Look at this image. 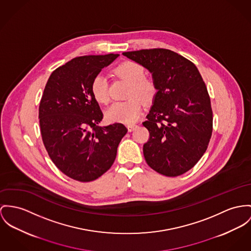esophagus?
<instances>
[{
  "mask_svg": "<svg viewBox=\"0 0 251 251\" xmlns=\"http://www.w3.org/2000/svg\"><path fill=\"white\" fill-rule=\"evenodd\" d=\"M135 127H136L135 124H129V125H127V128H128L129 132H132V131L135 129Z\"/></svg>",
  "mask_w": 251,
  "mask_h": 251,
  "instance_id": "1",
  "label": "esophagus"
}]
</instances>
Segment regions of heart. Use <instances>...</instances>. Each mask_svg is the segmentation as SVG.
I'll use <instances>...</instances> for the list:
<instances>
[{"label": "heart", "instance_id": "b5f03b06", "mask_svg": "<svg viewBox=\"0 0 251 251\" xmlns=\"http://www.w3.org/2000/svg\"><path fill=\"white\" fill-rule=\"evenodd\" d=\"M114 75L129 83L126 97L130 98L114 102L106 111V118L110 122L134 123L141 113V103L139 100L144 104L151 103L157 93L156 83L153 78L145 75V68L135 61H125L119 64L115 68ZM91 93L98 103H107L109 92L106 78L101 75L93 78Z\"/></svg>", "mask_w": 251, "mask_h": 251}]
</instances>
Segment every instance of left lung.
<instances>
[{
  "instance_id": "8db88e82",
  "label": "left lung",
  "mask_w": 251,
  "mask_h": 251,
  "mask_svg": "<svg viewBox=\"0 0 251 251\" xmlns=\"http://www.w3.org/2000/svg\"><path fill=\"white\" fill-rule=\"evenodd\" d=\"M122 54L146 68L157 86L153 106L142 123L150 134L143 145L147 164L166 176L189 171L205 153L212 135L210 97L199 70L166 49Z\"/></svg>"
}]
</instances>
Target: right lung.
Wrapping results in <instances>:
<instances>
[{"mask_svg":"<svg viewBox=\"0 0 251 251\" xmlns=\"http://www.w3.org/2000/svg\"><path fill=\"white\" fill-rule=\"evenodd\" d=\"M118 54L74 58L52 72L39 106L41 135L58 169L82 182L106 173L116 159L127 128L122 123L98 126L103 114L91 93V82Z\"/></svg>","mask_w":251,"mask_h":251,"instance_id":"right-lung-1","label":"right lung"}]
</instances>
